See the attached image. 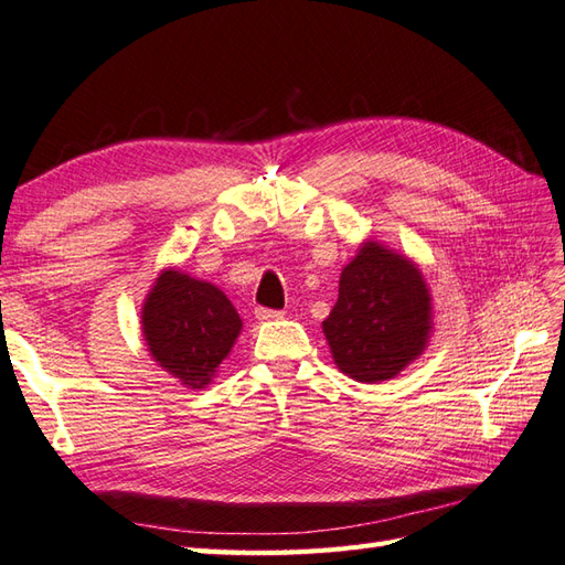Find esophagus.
<instances>
[{"instance_id":"obj_1","label":"esophagus","mask_w":565,"mask_h":565,"mask_svg":"<svg viewBox=\"0 0 565 565\" xmlns=\"http://www.w3.org/2000/svg\"><path fill=\"white\" fill-rule=\"evenodd\" d=\"M256 319H258L260 323H266V321H278V319H282V311H275V309H263V307H258V309H256Z\"/></svg>"}]
</instances>
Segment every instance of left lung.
<instances>
[{
  "label": "left lung",
  "instance_id": "8db88e82",
  "mask_svg": "<svg viewBox=\"0 0 565 565\" xmlns=\"http://www.w3.org/2000/svg\"><path fill=\"white\" fill-rule=\"evenodd\" d=\"M335 367L380 384L423 355L433 297L418 263L380 242H362L338 280V302L321 323Z\"/></svg>",
  "mask_w": 565,
  "mask_h": 565
}]
</instances>
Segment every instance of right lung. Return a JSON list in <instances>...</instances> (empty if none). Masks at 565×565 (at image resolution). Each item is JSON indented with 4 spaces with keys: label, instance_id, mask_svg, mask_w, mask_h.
Here are the masks:
<instances>
[{
    "label": "right lung",
    "instance_id": "1",
    "mask_svg": "<svg viewBox=\"0 0 565 565\" xmlns=\"http://www.w3.org/2000/svg\"><path fill=\"white\" fill-rule=\"evenodd\" d=\"M149 355L188 388H205L242 333V319L217 285L164 268L142 305Z\"/></svg>",
    "mask_w": 565,
    "mask_h": 565
}]
</instances>
